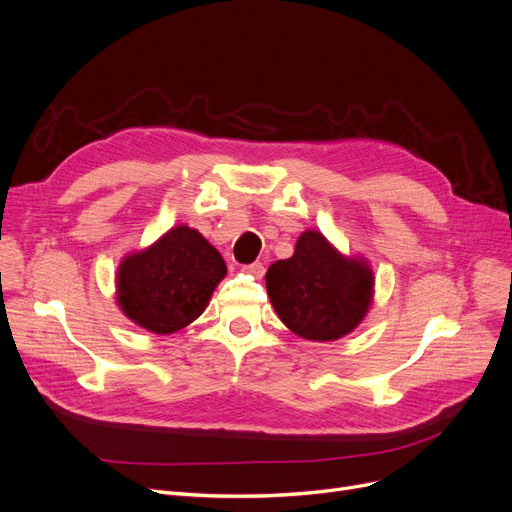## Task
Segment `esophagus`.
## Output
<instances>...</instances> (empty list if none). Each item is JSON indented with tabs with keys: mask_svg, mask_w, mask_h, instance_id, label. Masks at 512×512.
Segmentation results:
<instances>
[{
	"mask_svg": "<svg viewBox=\"0 0 512 512\" xmlns=\"http://www.w3.org/2000/svg\"><path fill=\"white\" fill-rule=\"evenodd\" d=\"M243 271H245V274H249L251 278L261 280V278H263V274H265V265H263L261 261H255V263L245 265V267H243Z\"/></svg>",
	"mask_w": 512,
	"mask_h": 512,
	"instance_id": "1",
	"label": "esophagus"
}]
</instances>
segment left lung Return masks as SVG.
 Masks as SVG:
<instances>
[{"label":"left lung","instance_id":"obj_1","mask_svg":"<svg viewBox=\"0 0 512 512\" xmlns=\"http://www.w3.org/2000/svg\"><path fill=\"white\" fill-rule=\"evenodd\" d=\"M265 282L282 323L311 342H333L354 331L374 288L370 265L344 257L317 230L302 232L294 255L271 265Z\"/></svg>","mask_w":512,"mask_h":512}]
</instances>
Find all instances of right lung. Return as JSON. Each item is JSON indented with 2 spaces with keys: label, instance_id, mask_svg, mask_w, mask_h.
Instances as JSON below:
<instances>
[{
  "label": "right lung",
  "instance_id": "1",
  "mask_svg": "<svg viewBox=\"0 0 512 512\" xmlns=\"http://www.w3.org/2000/svg\"><path fill=\"white\" fill-rule=\"evenodd\" d=\"M226 276L222 255L195 228L175 226L117 269V304L140 327L168 335L193 323Z\"/></svg>",
  "mask_w": 512,
  "mask_h": 512
}]
</instances>
